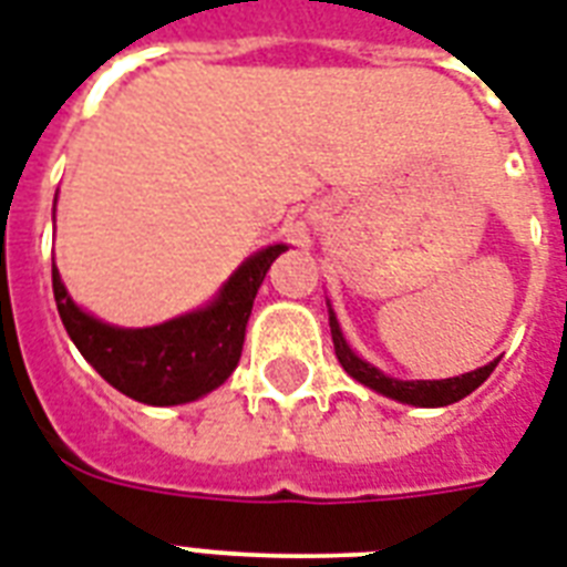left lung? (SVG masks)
<instances>
[{
	"mask_svg": "<svg viewBox=\"0 0 567 567\" xmlns=\"http://www.w3.org/2000/svg\"><path fill=\"white\" fill-rule=\"evenodd\" d=\"M329 306V300H327ZM329 329H332V344H336V355L341 368H344L355 382H362L371 391L382 396H391L396 403H409V405H423V409H439V405L458 403L462 396H467L471 391L483 385L485 379L492 377V371L497 368L501 359H494L485 368H476L471 373H462V377L453 379H396L382 373L379 368H373L371 362H364L353 353V347L347 344L344 332L338 327V318L332 306H329Z\"/></svg>",
	"mask_w": 567,
	"mask_h": 567,
	"instance_id": "obj_1",
	"label": "left lung"
}]
</instances>
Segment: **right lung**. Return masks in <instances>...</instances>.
<instances>
[{
	"label": "right lung",
	"instance_id": "add662e5",
	"mask_svg": "<svg viewBox=\"0 0 567 567\" xmlns=\"http://www.w3.org/2000/svg\"><path fill=\"white\" fill-rule=\"evenodd\" d=\"M285 249L288 244H270L252 252L208 306L158 327L126 329L93 318L66 293L55 258L52 291L66 336L109 385L137 403L182 405L220 388L238 368L252 300Z\"/></svg>",
	"mask_w": 567,
	"mask_h": 567
}]
</instances>
